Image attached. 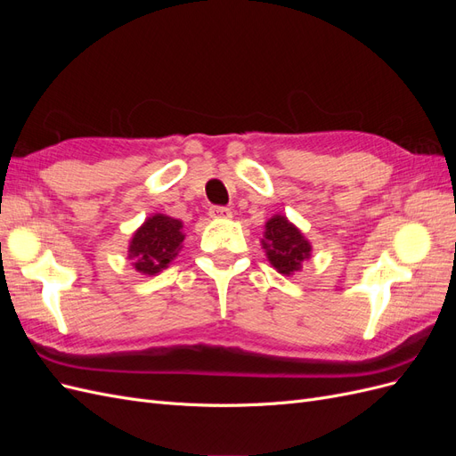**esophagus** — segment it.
I'll use <instances>...</instances> for the list:
<instances>
[{
    "label": "esophagus",
    "instance_id": "obj_1",
    "mask_svg": "<svg viewBox=\"0 0 456 456\" xmlns=\"http://www.w3.org/2000/svg\"><path fill=\"white\" fill-rule=\"evenodd\" d=\"M209 215H211L213 218H232V211L228 209V207H218V205L211 207Z\"/></svg>",
    "mask_w": 456,
    "mask_h": 456
}]
</instances>
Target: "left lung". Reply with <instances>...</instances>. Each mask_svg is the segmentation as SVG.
<instances>
[{"label": "left lung", "instance_id": "obj_1", "mask_svg": "<svg viewBox=\"0 0 456 456\" xmlns=\"http://www.w3.org/2000/svg\"><path fill=\"white\" fill-rule=\"evenodd\" d=\"M270 265L283 275H293L302 268V262L312 255L310 241L283 215H273L266 223L262 240Z\"/></svg>", "mask_w": 456, "mask_h": 456}]
</instances>
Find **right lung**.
I'll use <instances>...</instances> for the list:
<instances>
[{"instance_id":"right-lung-1","label":"right lung","mask_w":456,"mask_h":456,"mask_svg":"<svg viewBox=\"0 0 456 456\" xmlns=\"http://www.w3.org/2000/svg\"><path fill=\"white\" fill-rule=\"evenodd\" d=\"M183 223L167 215H151L133 233L129 243V260L136 272L156 275L169 266V262L183 249Z\"/></svg>"}]
</instances>
